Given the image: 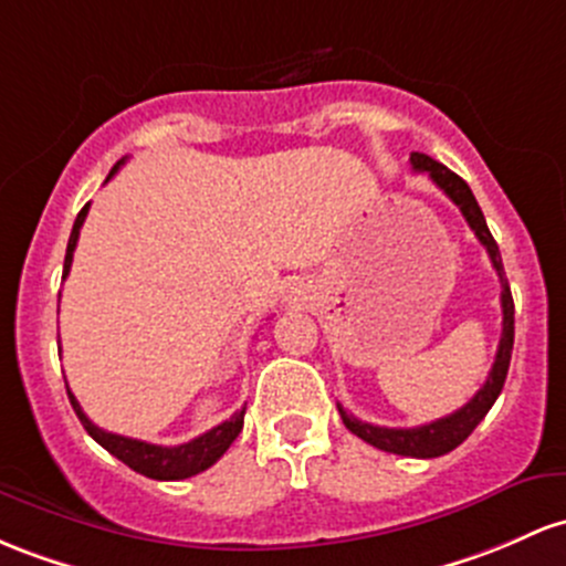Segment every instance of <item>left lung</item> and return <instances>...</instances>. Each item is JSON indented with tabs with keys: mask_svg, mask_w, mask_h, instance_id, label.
<instances>
[{
	"mask_svg": "<svg viewBox=\"0 0 566 566\" xmlns=\"http://www.w3.org/2000/svg\"><path fill=\"white\" fill-rule=\"evenodd\" d=\"M411 166L413 171H427L434 185L457 203L459 212H462L468 226L473 228V233L478 235L483 247H486L489 258H492V265L500 276L502 284V338H500V349H496L494 365L489 370L486 384L478 389L475 397L470 402H464L462 408L454 413L443 416V419H434L430 424H421V427H378V424H368V421H359L357 416H352L346 408L338 406L340 419H344L346 430L363 438L365 443L376 446V449L389 451V454H400V457H416V459H432V457H443L449 451H454L459 443L470 438V432L481 424L483 416L489 413V408L494 406V400L500 397L502 387H505V376L507 368H511V354H513V295L511 287H507V279H505V269H502V258H500V247H496L492 231H489L486 220H483L481 207H478L473 190L468 188L459 174H454L451 169H446L443 164L432 160L430 155L424 153H413L411 155Z\"/></svg>",
	"mask_w": 566,
	"mask_h": 566,
	"instance_id": "8db88e82",
	"label": "left lung"
}]
</instances>
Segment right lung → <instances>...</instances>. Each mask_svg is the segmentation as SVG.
<instances>
[{"label":"right lung","mask_w":566,"mask_h":566,"mask_svg":"<svg viewBox=\"0 0 566 566\" xmlns=\"http://www.w3.org/2000/svg\"><path fill=\"white\" fill-rule=\"evenodd\" d=\"M123 164H126V158L117 160V164L112 166L109 177L104 179V182H109ZM88 207L91 203H85V207L80 209L77 220H74V226H72V235H70V244H66V258H64V276L72 269V254H74V247H77L80 228H83L85 217H88ZM66 395H70V402H72L74 413H77V419L83 421L85 430H88L91 438L96 440L102 449H107L112 457L120 459L123 464H128V468L136 470L139 475L155 478V481H182V478L203 473V470L212 468L217 459L231 449V443L239 438L241 427H244V408H241V411H235L231 419L212 427L209 432L198 434V438L188 440V443L155 446V443H145V440L126 438V434H115V432L102 430V427H96L88 416H85L83 408H80L77 397H74L70 389H66Z\"/></svg>","instance_id":"1"}]
</instances>
